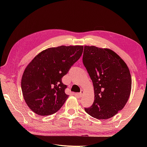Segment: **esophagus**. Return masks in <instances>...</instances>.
Listing matches in <instances>:
<instances>
[{
    "instance_id": "34e87169",
    "label": "esophagus",
    "mask_w": 147,
    "mask_h": 147,
    "mask_svg": "<svg viewBox=\"0 0 147 147\" xmlns=\"http://www.w3.org/2000/svg\"><path fill=\"white\" fill-rule=\"evenodd\" d=\"M83 94H84V91L82 90V91H80V93H79L78 94V95L80 96V97H82V96H83Z\"/></svg>"
}]
</instances>
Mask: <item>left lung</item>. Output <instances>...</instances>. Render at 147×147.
<instances>
[{
	"instance_id": "obj_1",
	"label": "left lung",
	"mask_w": 147,
	"mask_h": 147,
	"mask_svg": "<svg viewBox=\"0 0 147 147\" xmlns=\"http://www.w3.org/2000/svg\"><path fill=\"white\" fill-rule=\"evenodd\" d=\"M83 63L93 82L94 98L89 115L107 119L121 110L130 96L131 78L123 59L109 49L84 46Z\"/></svg>"
}]
</instances>
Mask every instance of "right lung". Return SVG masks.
Returning a JSON list of instances; mask_svg holds the SVG:
<instances>
[{
	"label": "right lung",
	"mask_w": 147,
	"mask_h": 147,
	"mask_svg": "<svg viewBox=\"0 0 147 147\" xmlns=\"http://www.w3.org/2000/svg\"><path fill=\"white\" fill-rule=\"evenodd\" d=\"M84 47L59 46L44 50L30 61L23 74L21 89L30 109L39 115L57 112L68 98L61 78L78 60Z\"/></svg>",
	"instance_id": "obj_1"
}]
</instances>
